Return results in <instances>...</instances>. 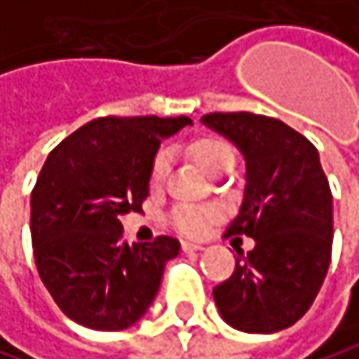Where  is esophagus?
I'll use <instances>...</instances> for the list:
<instances>
[{
	"mask_svg": "<svg viewBox=\"0 0 359 359\" xmlns=\"http://www.w3.org/2000/svg\"><path fill=\"white\" fill-rule=\"evenodd\" d=\"M200 250H204V246H202V244H191V242H183V252L191 255V252H200Z\"/></svg>",
	"mask_w": 359,
	"mask_h": 359,
	"instance_id": "obj_1",
	"label": "esophagus"
}]
</instances>
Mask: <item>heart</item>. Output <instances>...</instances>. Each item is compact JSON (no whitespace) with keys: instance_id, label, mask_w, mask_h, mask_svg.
<instances>
[{"instance_id":"obj_1","label":"heart","mask_w":359,"mask_h":359,"mask_svg":"<svg viewBox=\"0 0 359 359\" xmlns=\"http://www.w3.org/2000/svg\"><path fill=\"white\" fill-rule=\"evenodd\" d=\"M187 151L196 159V163L210 176L225 174L236 163L233 147L225 138L215 136V134H206V136H200V138L191 140ZM168 170H170V157H168L165 151H161V153L155 155V159L151 163V172H149L151 189L161 187V183L165 181ZM217 219H219L217 208H194V206L176 208L172 212V217H170L176 231H181L183 236H191V238L202 236L206 231V227L210 223H215Z\"/></svg>"}]
</instances>
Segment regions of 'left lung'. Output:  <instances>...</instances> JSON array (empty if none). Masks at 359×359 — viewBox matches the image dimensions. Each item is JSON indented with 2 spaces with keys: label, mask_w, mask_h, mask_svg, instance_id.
<instances>
[{
  "label": "left lung",
  "mask_w": 359,
  "mask_h": 359,
  "mask_svg": "<svg viewBox=\"0 0 359 359\" xmlns=\"http://www.w3.org/2000/svg\"><path fill=\"white\" fill-rule=\"evenodd\" d=\"M204 126L246 159V187L227 236L255 248L212 294L221 318L244 332L271 334L299 322L316 301L332 255V194L318 149L280 119L208 113Z\"/></svg>",
  "instance_id": "8db88e82"
}]
</instances>
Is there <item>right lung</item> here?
Instances as JSON below:
<instances>
[{"mask_svg": "<svg viewBox=\"0 0 359 359\" xmlns=\"http://www.w3.org/2000/svg\"><path fill=\"white\" fill-rule=\"evenodd\" d=\"M189 117H100L48 155L31 194L39 278L60 311L92 330H123L151 307L178 240L128 244L121 217L140 212L163 138Z\"/></svg>", "mask_w": 359, "mask_h": 359, "instance_id": "1", "label": "right lung"}]
</instances>
